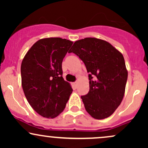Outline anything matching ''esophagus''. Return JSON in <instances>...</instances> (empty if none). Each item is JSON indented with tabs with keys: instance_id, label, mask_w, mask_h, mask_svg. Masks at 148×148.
Masks as SVG:
<instances>
[{
	"instance_id": "1",
	"label": "esophagus",
	"mask_w": 148,
	"mask_h": 148,
	"mask_svg": "<svg viewBox=\"0 0 148 148\" xmlns=\"http://www.w3.org/2000/svg\"><path fill=\"white\" fill-rule=\"evenodd\" d=\"M77 86H78V82H74L73 83V87H74V88H77Z\"/></svg>"
}]
</instances>
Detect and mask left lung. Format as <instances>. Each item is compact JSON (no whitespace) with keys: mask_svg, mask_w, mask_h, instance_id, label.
I'll list each match as a JSON object with an SVG mask.
<instances>
[{"mask_svg":"<svg viewBox=\"0 0 148 148\" xmlns=\"http://www.w3.org/2000/svg\"><path fill=\"white\" fill-rule=\"evenodd\" d=\"M68 53L79 56L89 73V92L81 97L86 111L97 120L109 117L125 94L128 73L123 56L108 42L93 37L75 42Z\"/></svg>","mask_w":148,"mask_h":148,"instance_id":"1","label":"left lung"}]
</instances>
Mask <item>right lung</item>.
<instances>
[{
  "mask_svg": "<svg viewBox=\"0 0 148 148\" xmlns=\"http://www.w3.org/2000/svg\"><path fill=\"white\" fill-rule=\"evenodd\" d=\"M73 42L60 37L40 40L21 66L25 97L38 114L54 118L62 113L73 90L62 77V62Z\"/></svg>",
  "mask_w": 148,
  "mask_h": 148,
  "instance_id": "add662e5",
  "label": "right lung"
}]
</instances>
